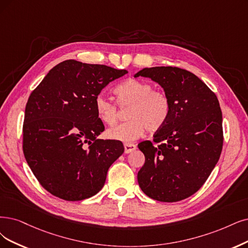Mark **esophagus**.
I'll return each instance as SVG.
<instances>
[{
  "instance_id": "1",
  "label": "esophagus",
  "mask_w": 248,
  "mask_h": 248,
  "mask_svg": "<svg viewBox=\"0 0 248 248\" xmlns=\"http://www.w3.org/2000/svg\"><path fill=\"white\" fill-rule=\"evenodd\" d=\"M136 148H137V146L133 143H125L124 144V152L125 153H131L134 150H136Z\"/></svg>"
}]
</instances>
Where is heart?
Returning <instances> with one entry per match:
<instances>
[{
  "label": "heart",
  "instance_id": "obj_1",
  "mask_svg": "<svg viewBox=\"0 0 248 248\" xmlns=\"http://www.w3.org/2000/svg\"><path fill=\"white\" fill-rule=\"evenodd\" d=\"M117 103L126 110V122L107 131L108 138L131 142L139 138L147 129L158 131L167 124L171 111L170 97L159 90H154L148 81L130 78L115 90ZM95 110L99 119L107 125H114L119 118V108L111 99L99 94L95 99Z\"/></svg>",
  "mask_w": 248,
  "mask_h": 248
}]
</instances>
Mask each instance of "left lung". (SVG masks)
<instances>
[{"mask_svg": "<svg viewBox=\"0 0 248 248\" xmlns=\"http://www.w3.org/2000/svg\"><path fill=\"white\" fill-rule=\"evenodd\" d=\"M140 76L163 88L171 111L153 142L138 145L145 155L138 183L150 198L176 202L197 192L216 167L224 142L222 110L214 92L186 69L157 66L135 78Z\"/></svg>", "mask_w": 248, "mask_h": 248, "instance_id": "obj_1", "label": "left lung"}]
</instances>
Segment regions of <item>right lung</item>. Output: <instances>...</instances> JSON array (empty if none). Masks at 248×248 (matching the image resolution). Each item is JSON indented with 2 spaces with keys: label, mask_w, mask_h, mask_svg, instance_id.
<instances>
[{
  "label": "right lung",
  "mask_w": 248,
  "mask_h": 248,
  "mask_svg": "<svg viewBox=\"0 0 248 248\" xmlns=\"http://www.w3.org/2000/svg\"><path fill=\"white\" fill-rule=\"evenodd\" d=\"M127 73L102 64L65 60L53 67L27 100L22 149L34 177L54 196L67 201L102 189L110 166L124 153L104 131L95 99L110 81Z\"/></svg>",
  "instance_id": "1"
}]
</instances>
